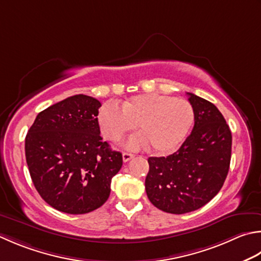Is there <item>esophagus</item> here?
Returning <instances> with one entry per match:
<instances>
[{
  "label": "esophagus",
  "mask_w": 261,
  "mask_h": 261,
  "mask_svg": "<svg viewBox=\"0 0 261 261\" xmlns=\"http://www.w3.org/2000/svg\"><path fill=\"white\" fill-rule=\"evenodd\" d=\"M122 157H123V162H129L131 158H134L135 155L131 154V152H127V151H123V154H122Z\"/></svg>",
  "instance_id": "obj_1"
}]
</instances>
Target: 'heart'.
Masks as SVG:
<instances>
[{"label": "heart", "mask_w": 261, "mask_h": 261, "mask_svg": "<svg viewBox=\"0 0 261 261\" xmlns=\"http://www.w3.org/2000/svg\"><path fill=\"white\" fill-rule=\"evenodd\" d=\"M195 112L186 99L162 94H142L124 100L121 110L113 103H106L99 111L101 134L112 142L120 141L126 134L137 129L142 137L134 144H148L156 154L174 151L190 132Z\"/></svg>", "instance_id": "b5f03b06"}]
</instances>
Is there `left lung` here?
<instances>
[{"label": "left lung", "instance_id": "8db88e82", "mask_svg": "<svg viewBox=\"0 0 261 261\" xmlns=\"http://www.w3.org/2000/svg\"><path fill=\"white\" fill-rule=\"evenodd\" d=\"M195 125L180 149L167 157H149L145 187L150 202L171 214L190 213L205 206L227 176L232 134L211 101L187 93Z\"/></svg>", "mask_w": 261, "mask_h": 261}]
</instances>
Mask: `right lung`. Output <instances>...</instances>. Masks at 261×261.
Wrapping results in <instances>:
<instances>
[{
  "label": "right lung",
  "instance_id": "1",
  "mask_svg": "<svg viewBox=\"0 0 261 261\" xmlns=\"http://www.w3.org/2000/svg\"><path fill=\"white\" fill-rule=\"evenodd\" d=\"M94 97L74 95L40 112L25 136V161L36 190L60 212L87 214L103 206L122 154L100 137Z\"/></svg>",
  "mask_w": 261,
  "mask_h": 261
}]
</instances>
